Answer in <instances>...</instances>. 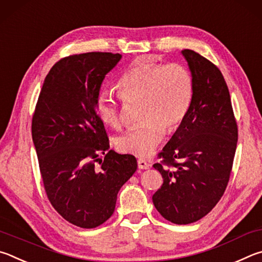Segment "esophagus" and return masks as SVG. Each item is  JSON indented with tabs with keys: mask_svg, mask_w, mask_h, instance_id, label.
I'll return each mask as SVG.
<instances>
[{
	"mask_svg": "<svg viewBox=\"0 0 262 262\" xmlns=\"http://www.w3.org/2000/svg\"><path fill=\"white\" fill-rule=\"evenodd\" d=\"M150 164L144 159H138V167L139 169H148Z\"/></svg>",
	"mask_w": 262,
	"mask_h": 262,
	"instance_id": "esophagus-1",
	"label": "esophagus"
}]
</instances>
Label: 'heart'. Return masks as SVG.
Listing matches in <instances>:
<instances>
[{
	"label": "heart",
	"mask_w": 262,
	"mask_h": 262,
	"mask_svg": "<svg viewBox=\"0 0 262 262\" xmlns=\"http://www.w3.org/2000/svg\"><path fill=\"white\" fill-rule=\"evenodd\" d=\"M117 90L125 101L141 102L143 122L119 135L115 146L121 153L146 157L161 143L166 127L172 130L187 116L193 100V78L182 64L136 59L119 77ZM96 113L109 126L121 124L119 105L110 91L99 94Z\"/></svg>",
	"instance_id": "b5f03b06"
}]
</instances>
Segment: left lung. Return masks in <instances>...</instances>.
<instances>
[{
	"mask_svg": "<svg viewBox=\"0 0 262 262\" xmlns=\"http://www.w3.org/2000/svg\"><path fill=\"white\" fill-rule=\"evenodd\" d=\"M193 78V100L184 121L164 146L163 184L153 194L162 216L176 224L203 219L221 199L230 177L238 130L227 82L212 62L182 50Z\"/></svg>",
	"mask_w": 262,
	"mask_h": 262,
	"instance_id": "obj_1",
	"label": "left lung"
}]
</instances>
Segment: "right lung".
Wrapping results in <instances>:
<instances>
[{
    "mask_svg": "<svg viewBox=\"0 0 262 262\" xmlns=\"http://www.w3.org/2000/svg\"><path fill=\"white\" fill-rule=\"evenodd\" d=\"M121 58L99 52L62 58L46 77L32 119L46 193L63 219L80 228L112 216L118 191L137 170L134 155L109 149L96 113L104 77Z\"/></svg>",
    "mask_w": 262,
    "mask_h": 262,
    "instance_id": "obj_1",
    "label": "right lung"
}]
</instances>
